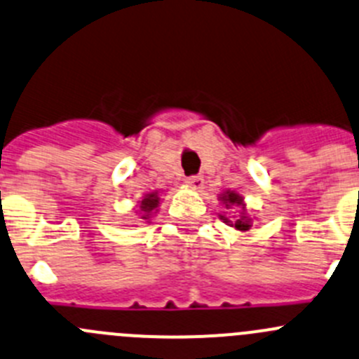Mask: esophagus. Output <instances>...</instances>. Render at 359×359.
I'll list each match as a JSON object with an SVG mask.
<instances>
[{"mask_svg":"<svg viewBox=\"0 0 359 359\" xmlns=\"http://www.w3.org/2000/svg\"><path fill=\"white\" fill-rule=\"evenodd\" d=\"M186 184H187V187H191V189L200 191V189H203V177H200V175L187 177Z\"/></svg>","mask_w":359,"mask_h":359,"instance_id":"obj_1","label":"esophagus"}]
</instances>
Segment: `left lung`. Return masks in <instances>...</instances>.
I'll use <instances>...</instances> for the list:
<instances>
[{"mask_svg":"<svg viewBox=\"0 0 359 359\" xmlns=\"http://www.w3.org/2000/svg\"><path fill=\"white\" fill-rule=\"evenodd\" d=\"M219 201H221L222 207H224L226 210H231L229 213L233 214V216H229L228 212L219 214V217H221L226 224L238 229V231H247V229H250V226H252V217H250V214L247 212L245 201H243L242 194L231 189H224L219 194ZM233 210H238L239 212H233Z\"/></svg>","mask_w":359,"mask_h":359,"instance_id":"8db88e82","label":"left lung"}]
</instances>
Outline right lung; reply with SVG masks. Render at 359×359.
Masks as SVG:
<instances>
[{"mask_svg":"<svg viewBox=\"0 0 359 359\" xmlns=\"http://www.w3.org/2000/svg\"><path fill=\"white\" fill-rule=\"evenodd\" d=\"M159 203H161V191H151V193H145L142 196V200H138V207L135 210V214L138 215V219H144V221H151L152 215L158 214Z\"/></svg>","mask_w":359,"mask_h":359,"instance_id":"right-lung-1","label":"right lung"}]
</instances>
